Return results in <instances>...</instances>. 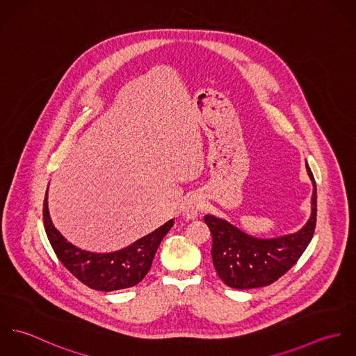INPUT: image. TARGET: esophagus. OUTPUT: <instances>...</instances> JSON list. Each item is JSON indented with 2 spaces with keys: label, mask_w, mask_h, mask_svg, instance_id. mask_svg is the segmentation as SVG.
Masks as SVG:
<instances>
[{
  "label": "esophagus",
  "mask_w": 356,
  "mask_h": 356,
  "mask_svg": "<svg viewBox=\"0 0 356 356\" xmlns=\"http://www.w3.org/2000/svg\"><path fill=\"white\" fill-rule=\"evenodd\" d=\"M202 208H203L202 199L199 196H196V195H191L184 202L182 212H184V216L186 219H195V218H197V215H199Z\"/></svg>",
  "instance_id": "1"
}]
</instances>
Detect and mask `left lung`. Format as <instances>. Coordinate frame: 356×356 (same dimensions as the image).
Here are the masks:
<instances>
[{
    "label": "left lung",
    "mask_w": 356,
    "mask_h": 356,
    "mask_svg": "<svg viewBox=\"0 0 356 356\" xmlns=\"http://www.w3.org/2000/svg\"><path fill=\"white\" fill-rule=\"evenodd\" d=\"M312 182L311 216L293 234L277 238H257L213 215L204 220L212 234V263L219 278L230 288L252 289L273 284L284 275L305 252L316 222V184L305 163Z\"/></svg>",
    "instance_id": "1"
}]
</instances>
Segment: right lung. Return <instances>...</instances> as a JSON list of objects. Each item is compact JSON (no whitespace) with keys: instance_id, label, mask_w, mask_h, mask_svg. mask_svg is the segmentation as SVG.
<instances>
[{"instance_id":"1","label":"right lung","mask_w":356,"mask_h":356,"mask_svg":"<svg viewBox=\"0 0 356 356\" xmlns=\"http://www.w3.org/2000/svg\"><path fill=\"white\" fill-rule=\"evenodd\" d=\"M44 225L51 248L64 267L86 286L112 292L126 289L143 281L152 266L153 257L174 220L165 222L153 233L116 252L96 254L81 250L67 241L54 227L48 208V191L44 202Z\"/></svg>"}]
</instances>
